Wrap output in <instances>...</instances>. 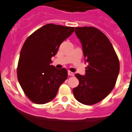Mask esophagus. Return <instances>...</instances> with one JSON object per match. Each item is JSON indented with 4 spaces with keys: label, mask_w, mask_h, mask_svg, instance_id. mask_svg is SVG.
<instances>
[{
    "label": "esophagus",
    "mask_w": 132,
    "mask_h": 132,
    "mask_svg": "<svg viewBox=\"0 0 132 132\" xmlns=\"http://www.w3.org/2000/svg\"><path fill=\"white\" fill-rule=\"evenodd\" d=\"M68 74L69 76H74V73L72 72H70V71H68Z\"/></svg>",
    "instance_id": "1"
}]
</instances>
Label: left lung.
I'll return each mask as SVG.
<instances>
[{
    "label": "left lung",
    "mask_w": 132,
    "mask_h": 132,
    "mask_svg": "<svg viewBox=\"0 0 132 132\" xmlns=\"http://www.w3.org/2000/svg\"><path fill=\"white\" fill-rule=\"evenodd\" d=\"M75 33L82 46L85 75L76 74L79 85L73 89L79 102L92 105L99 102L114 88L120 72V62L114 47L100 30L90 26L77 27Z\"/></svg>",
    "instance_id": "8db88e82"
}]
</instances>
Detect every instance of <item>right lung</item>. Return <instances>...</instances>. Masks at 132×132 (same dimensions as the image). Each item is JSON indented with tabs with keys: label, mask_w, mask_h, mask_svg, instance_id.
Returning a JSON list of instances; mask_svg holds the SVG:
<instances>
[{
	"label": "right lung",
	"mask_w": 132,
	"mask_h": 132,
	"mask_svg": "<svg viewBox=\"0 0 132 132\" xmlns=\"http://www.w3.org/2000/svg\"><path fill=\"white\" fill-rule=\"evenodd\" d=\"M74 27L48 24L26 39L20 53L17 76L26 96L35 104H44L56 97L58 88L68 78L66 69L51 65L63 41Z\"/></svg>",
	"instance_id": "1"
}]
</instances>
